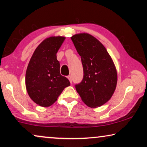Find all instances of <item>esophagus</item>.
I'll list each match as a JSON object with an SVG mask.
<instances>
[{
	"label": "esophagus",
	"mask_w": 147,
	"mask_h": 147,
	"mask_svg": "<svg viewBox=\"0 0 147 147\" xmlns=\"http://www.w3.org/2000/svg\"><path fill=\"white\" fill-rule=\"evenodd\" d=\"M68 78H69L70 82L72 83V81H73V80H72V76L71 75H69L68 76Z\"/></svg>",
	"instance_id": "esophagus-1"
}]
</instances>
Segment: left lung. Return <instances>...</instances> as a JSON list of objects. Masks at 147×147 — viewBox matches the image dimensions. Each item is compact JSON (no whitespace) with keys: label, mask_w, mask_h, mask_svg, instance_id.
I'll return each instance as SVG.
<instances>
[{"label":"left lung","mask_w":147,"mask_h":147,"mask_svg":"<svg viewBox=\"0 0 147 147\" xmlns=\"http://www.w3.org/2000/svg\"><path fill=\"white\" fill-rule=\"evenodd\" d=\"M71 39L79 54L84 75L75 88L90 108L100 107L110 99L117 84L115 67L106 48L88 34L74 35Z\"/></svg>","instance_id":"left-lung-1"}]
</instances>
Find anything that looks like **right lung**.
<instances>
[{
    "label": "right lung",
    "mask_w": 147,
    "mask_h": 147,
    "mask_svg": "<svg viewBox=\"0 0 147 147\" xmlns=\"http://www.w3.org/2000/svg\"><path fill=\"white\" fill-rule=\"evenodd\" d=\"M64 37H50L43 40L33 54L26 73L28 95L37 104L49 107L57 101L65 88L70 86L69 79L60 73L57 53Z\"/></svg>",
    "instance_id": "obj_1"
}]
</instances>
